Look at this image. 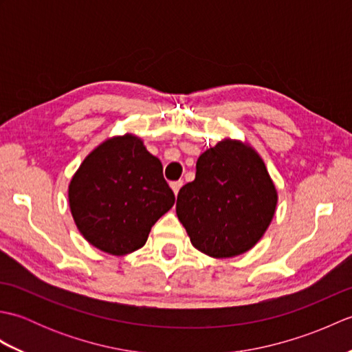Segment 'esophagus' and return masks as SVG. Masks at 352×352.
Segmentation results:
<instances>
[{"label":"esophagus","mask_w":352,"mask_h":352,"mask_svg":"<svg viewBox=\"0 0 352 352\" xmlns=\"http://www.w3.org/2000/svg\"><path fill=\"white\" fill-rule=\"evenodd\" d=\"M182 186H183V182H182V180L172 182V183H170V189H172V192L175 193V195H178V190L182 189Z\"/></svg>","instance_id":"obj_1"}]
</instances>
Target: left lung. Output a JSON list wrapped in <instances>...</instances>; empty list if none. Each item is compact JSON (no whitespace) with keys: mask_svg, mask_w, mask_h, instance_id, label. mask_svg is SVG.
<instances>
[{"mask_svg":"<svg viewBox=\"0 0 352 352\" xmlns=\"http://www.w3.org/2000/svg\"><path fill=\"white\" fill-rule=\"evenodd\" d=\"M276 203L278 192L257 149L223 138L198 157L195 180L178 192L175 212L198 251L231 258L263 237Z\"/></svg>","mask_w":352,"mask_h":352,"instance_id":"8db88e82","label":"left lung"}]
</instances>
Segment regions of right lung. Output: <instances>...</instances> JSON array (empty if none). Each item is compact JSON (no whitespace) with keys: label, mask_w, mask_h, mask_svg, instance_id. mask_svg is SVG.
Masks as SVG:
<instances>
[{"label":"right lung","mask_w":352,"mask_h":352,"mask_svg":"<svg viewBox=\"0 0 352 352\" xmlns=\"http://www.w3.org/2000/svg\"><path fill=\"white\" fill-rule=\"evenodd\" d=\"M69 210L86 241L111 256L146 243L151 227L174 206L162 162L133 133L111 136L81 162L68 186Z\"/></svg>","instance_id":"add662e5"}]
</instances>
